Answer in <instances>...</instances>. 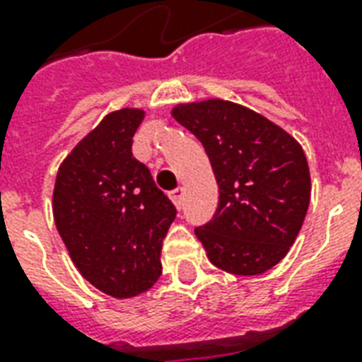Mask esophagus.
Instances as JSON below:
<instances>
[{"label":"esophagus","instance_id":"esophagus-1","mask_svg":"<svg viewBox=\"0 0 362 362\" xmlns=\"http://www.w3.org/2000/svg\"><path fill=\"white\" fill-rule=\"evenodd\" d=\"M170 199H173V203L176 204V209H182V204H184V189H182V187H175V189L170 192Z\"/></svg>","mask_w":362,"mask_h":362}]
</instances>
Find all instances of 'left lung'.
<instances>
[{
    "mask_svg": "<svg viewBox=\"0 0 362 362\" xmlns=\"http://www.w3.org/2000/svg\"><path fill=\"white\" fill-rule=\"evenodd\" d=\"M178 124L204 146L220 201L212 220L195 227L218 269L263 274L286 257L310 204L303 148L264 116L231 101L178 105Z\"/></svg>",
    "mask_w": 362,
    "mask_h": 362,
    "instance_id": "1",
    "label": "left lung"
}]
</instances>
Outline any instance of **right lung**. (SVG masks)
<instances>
[{
    "label": "right lung",
    "instance_id": "right-lung-1",
    "mask_svg": "<svg viewBox=\"0 0 362 362\" xmlns=\"http://www.w3.org/2000/svg\"><path fill=\"white\" fill-rule=\"evenodd\" d=\"M144 112L122 109L82 139L56 176L54 221L73 263L99 291L129 298L161 276V246L176 209L133 158Z\"/></svg>",
    "mask_w": 362,
    "mask_h": 362
}]
</instances>
